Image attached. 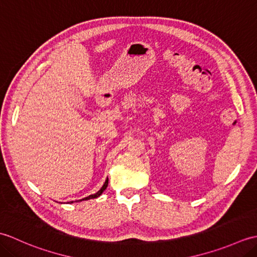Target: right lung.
<instances>
[{
	"label": "right lung",
	"instance_id": "add662e5",
	"mask_svg": "<svg viewBox=\"0 0 257 257\" xmlns=\"http://www.w3.org/2000/svg\"><path fill=\"white\" fill-rule=\"evenodd\" d=\"M107 187H108V178L106 179L105 183H103V185H102V187L100 188V190L98 191V192H96L95 194H91V195L86 196V198L81 199V200H77V201H75V202H81V201H86V200H89V199H96V198H98V196H100V195H101V193L103 192V191H105V190L107 189ZM70 203H73V201L70 202Z\"/></svg>",
	"mask_w": 257,
	"mask_h": 257
}]
</instances>
